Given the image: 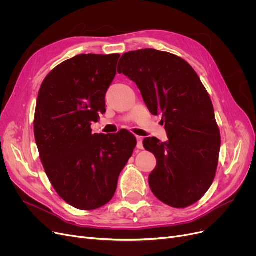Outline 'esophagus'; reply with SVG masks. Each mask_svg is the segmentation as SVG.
I'll return each instance as SVG.
<instances>
[{
	"mask_svg": "<svg viewBox=\"0 0 256 256\" xmlns=\"http://www.w3.org/2000/svg\"><path fill=\"white\" fill-rule=\"evenodd\" d=\"M137 139V148L143 150V138L142 137H136Z\"/></svg>",
	"mask_w": 256,
	"mask_h": 256,
	"instance_id": "obj_1",
	"label": "esophagus"
}]
</instances>
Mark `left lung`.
Listing matches in <instances>:
<instances>
[{
  "instance_id": "left-lung-1",
  "label": "left lung",
  "mask_w": 256,
  "mask_h": 256,
  "mask_svg": "<svg viewBox=\"0 0 256 256\" xmlns=\"http://www.w3.org/2000/svg\"><path fill=\"white\" fill-rule=\"evenodd\" d=\"M118 72L135 82L152 115H162L168 141L145 138L156 166L148 182L154 196L173 208L202 197L214 178L221 145L212 100L191 65L154 48L126 52Z\"/></svg>"
}]
</instances>
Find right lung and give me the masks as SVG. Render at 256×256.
<instances>
[{
	"mask_svg": "<svg viewBox=\"0 0 256 256\" xmlns=\"http://www.w3.org/2000/svg\"><path fill=\"white\" fill-rule=\"evenodd\" d=\"M120 55L82 54L55 67L40 87L34 135L46 176L59 196L91 210L113 198L137 140L132 132L92 134Z\"/></svg>",
	"mask_w": 256,
	"mask_h": 256,
	"instance_id": "1",
	"label": "right lung"
}]
</instances>
